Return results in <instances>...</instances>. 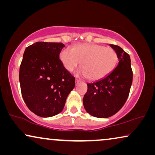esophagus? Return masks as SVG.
<instances>
[{"label": "esophagus", "instance_id": "34e87169", "mask_svg": "<svg viewBox=\"0 0 155 155\" xmlns=\"http://www.w3.org/2000/svg\"><path fill=\"white\" fill-rule=\"evenodd\" d=\"M80 80H78V79H75V83H76V84H79L80 83Z\"/></svg>", "mask_w": 155, "mask_h": 155}]
</instances>
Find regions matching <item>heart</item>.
<instances>
[{
  "label": "heart",
  "mask_w": 155,
  "mask_h": 155,
  "mask_svg": "<svg viewBox=\"0 0 155 155\" xmlns=\"http://www.w3.org/2000/svg\"><path fill=\"white\" fill-rule=\"evenodd\" d=\"M59 58L63 67L72 71L81 64L76 75L97 81L107 77L115 69L118 61L116 51L111 47L95 44H82L72 48L61 50Z\"/></svg>",
  "instance_id": "obj_1"
}]
</instances>
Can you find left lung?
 Segmentation results:
<instances>
[{
    "label": "left lung",
    "instance_id": "left-lung-1",
    "mask_svg": "<svg viewBox=\"0 0 155 155\" xmlns=\"http://www.w3.org/2000/svg\"><path fill=\"white\" fill-rule=\"evenodd\" d=\"M117 53L118 63L107 77L87 83L83 98L84 109L91 116L105 118L117 113L128 99L133 82L130 56L120 46L109 44Z\"/></svg>",
    "mask_w": 155,
    "mask_h": 155
}]
</instances>
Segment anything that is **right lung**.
Listing matches in <instances>:
<instances>
[{"mask_svg": "<svg viewBox=\"0 0 155 155\" xmlns=\"http://www.w3.org/2000/svg\"><path fill=\"white\" fill-rule=\"evenodd\" d=\"M62 43L36 42L25 49L20 68L21 92L31 111L41 117L63 111L75 78L63 67L59 55Z\"/></svg>", "mask_w": 155, "mask_h": 155, "instance_id": "right-lung-1", "label": "right lung"}]
</instances>
